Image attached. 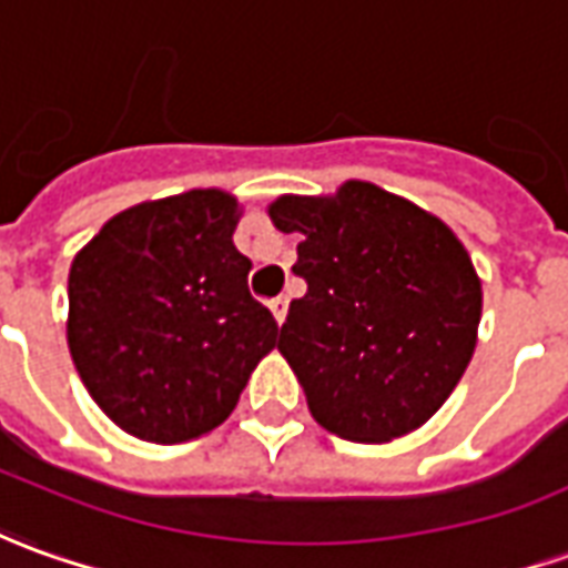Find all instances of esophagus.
<instances>
[{
	"instance_id": "1",
	"label": "esophagus",
	"mask_w": 568,
	"mask_h": 568,
	"mask_svg": "<svg viewBox=\"0 0 568 568\" xmlns=\"http://www.w3.org/2000/svg\"><path fill=\"white\" fill-rule=\"evenodd\" d=\"M270 311H273V316H276V323L283 326L285 314H288V301H285V298H273V301H270Z\"/></svg>"
}]
</instances>
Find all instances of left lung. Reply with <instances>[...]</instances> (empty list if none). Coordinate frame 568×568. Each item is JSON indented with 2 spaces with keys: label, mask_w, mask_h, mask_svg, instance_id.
I'll return each mask as SVG.
<instances>
[{
  "label": "left lung",
  "mask_w": 568,
  "mask_h": 568,
  "mask_svg": "<svg viewBox=\"0 0 568 568\" xmlns=\"http://www.w3.org/2000/svg\"><path fill=\"white\" fill-rule=\"evenodd\" d=\"M276 230L298 233L280 351L323 429L388 442L423 426L476 351L481 285L438 217L373 183L335 199L283 195Z\"/></svg>",
  "instance_id": "8db88e82"
}]
</instances>
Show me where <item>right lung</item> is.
I'll use <instances>...</instances> for the list:
<instances>
[{"instance_id":"add662e5","label":"right lung","mask_w":568,"mask_h":568,"mask_svg":"<svg viewBox=\"0 0 568 568\" xmlns=\"http://www.w3.org/2000/svg\"><path fill=\"white\" fill-rule=\"evenodd\" d=\"M235 202L192 189L111 217L68 276V348L123 432L180 445L217 429L280 326L248 292Z\"/></svg>"}]
</instances>
